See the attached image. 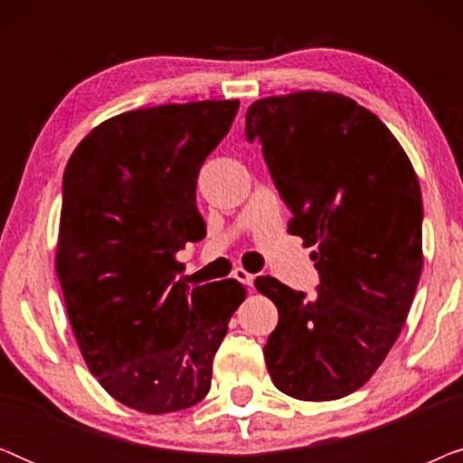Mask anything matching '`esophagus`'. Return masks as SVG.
<instances>
[{"label": "esophagus", "mask_w": 463, "mask_h": 463, "mask_svg": "<svg viewBox=\"0 0 463 463\" xmlns=\"http://www.w3.org/2000/svg\"><path fill=\"white\" fill-rule=\"evenodd\" d=\"M233 278H236V280H240L242 284H246V287H252V280H255V276L250 274V271H246L244 268H236L233 269Z\"/></svg>", "instance_id": "esophagus-1"}]
</instances>
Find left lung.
<instances>
[{
    "label": "left lung",
    "mask_w": 463,
    "mask_h": 463,
    "mask_svg": "<svg viewBox=\"0 0 463 463\" xmlns=\"http://www.w3.org/2000/svg\"><path fill=\"white\" fill-rule=\"evenodd\" d=\"M246 137L261 141L288 232L320 271L314 299L255 280L278 307L265 366L287 396L337 401L369 382L407 320L423 268L420 181L388 126L337 92L259 99Z\"/></svg>",
    "instance_id": "obj_1"
}]
</instances>
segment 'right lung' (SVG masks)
Segmentation results:
<instances>
[{
    "mask_svg": "<svg viewBox=\"0 0 463 463\" xmlns=\"http://www.w3.org/2000/svg\"><path fill=\"white\" fill-rule=\"evenodd\" d=\"M240 100H195L105 119L62 176L56 276L88 371L126 407L198 404L246 299L233 278L189 287L176 252L206 236L195 179Z\"/></svg>",
    "mask_w": 463,
    "mask_h": 463,
    "instance_id": "add662e5",
    "label": "right lung"
}]
</instances>
